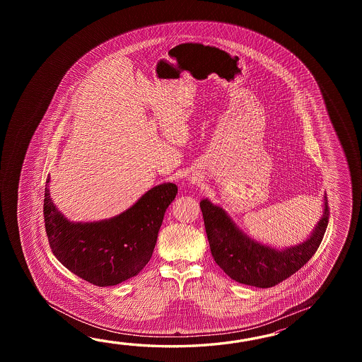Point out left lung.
Instances as JSON below:
<instances>
[{"mask_svg":"<svg viewBox=\"0 0 362 362\" xmlns=\"http://www.w3.org/2000/svg\"><path fill=\"white\" fill-rule=\"evenodd\" d=\"M322 202V216L307 239L293 246L277 248L247 235L223 207L208 198L200 200L216 264L231 279L243 285L267 288L282 282L304 267L321 245L329 223L326 194Z\"/></svg>","mask_w":362,"mask_h":362,"instance_id":"obj_1","label":"left lung"}]
</instances>
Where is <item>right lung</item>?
Wrapping results in <instances>:
<instances>
[{"label": "right lung", "instance_id": "right-lung-1", "mask_svg": "<svg viewBox=\"0 0 362 362\" xmlns=\"http://www.w3.org/2000/svg\"><path fill=\"white\" fill-rule=\"evenodd\" d=\"M47 178L44 218L47 239L63 267L89 284L106 287L137 276L150 262L163 217L177 194L172 182L156 185L122 214L69 221L50 198Z\"/></svg>", "mask_w": 362, "mask_h": 362}]
</instances>
